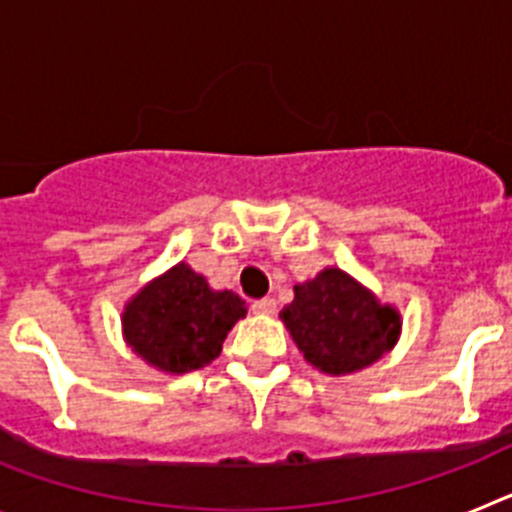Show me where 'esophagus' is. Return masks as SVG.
Instances as JSON below:
<instances>
[{"mask_svg":"<svg viewBox=\"0 0 512 512\" xmlns=\"http://www.w3.org/2000/svg\"><path fill=\"white\" fill-rule=\"evenodd\" d=\"M251 307H253V312H256V315H274V312H277V302L271 300V297L256 300Z\"/></svg>","mask_w":512,"mask_h":512,"instance_id":"1","label":"esophagus"}]
</instances>
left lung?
<instances>
[{
	"label": "left lung",
	"mask_w": 512,
	"mask_h": 512,
	"mask_svg": "<svg viewBox=\"0 0 512 512\" xmlns=\"http://www.w3.org/2000/svg\"><path fill=\"white\" fill-rule=\"evenodd\" d=\"M282 323L305 361L330 377L356 374L390 354L402 333V315L338 266L295 284Z\"/></svg>",
	"instance_id": "obj_1"
}]
</instances>
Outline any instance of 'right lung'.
I'll use <instances>...</instances> for the list:
<instances>
[{
  "label": "right lung",
  "mask_w": 512,
  "mask_h": 512,
  "mask_svg": "<svg viewBox=\"0 0 512 512\" xmlns=\"http://www.w3.org/2000/svg\"><path fill=\"white\" fill-rule=\"evenodd\" d=\"M246 302L230 289H212L179 261L135 292L122 310V338L148 366L187 374L215 361Z\"/></svg>",
  "instance_id": "right-lung-1"
}]
</instances>
